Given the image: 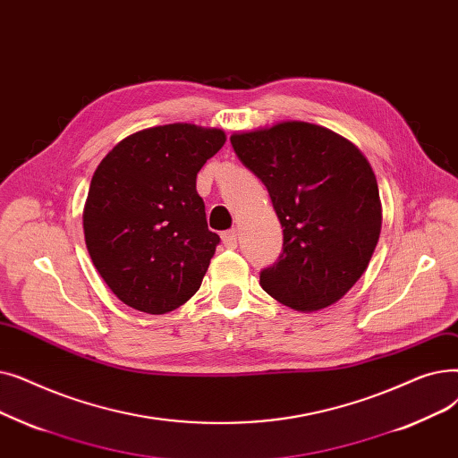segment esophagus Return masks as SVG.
I'll list each match as a JSON object with an SVG mask.
<instances>
[{"label": "esophagus", "instance_id": "1", "mask_svg": "<svg viewBox=\"0 0 458 458\" xmlns=\"http://www.w3.org/2000/svg\"><path fill=\"white\" fill-rule=\"evenodd\" d=\"M222 242H224V246H225V248L234 250V248H236V244H238V234H236V231H234V229L225 231V233L222 234Z\"/></svg>", "mask_w": 458, "mask_h": 458}]
</instances>
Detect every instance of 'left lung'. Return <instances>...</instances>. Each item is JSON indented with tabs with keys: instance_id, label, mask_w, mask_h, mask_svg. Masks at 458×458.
I'll use <instances>...</instances> for the list:
<instances>
[{
	"instance_id": "8db88e82",
	"label": "left lung",
	"mask_w": 458,
	"mask_h": 458,
	"mask_svg": "<svg viewBox=\"0 0 458 458\" xmlns=\"http://www.w3.org/2000/svg\"><path fill=\"white\" fill-rule=\"evenodd\" d=\"M231 143L267 186L283 227V253L260 272V287L301 313L330 308L378 244L382 203L371 164L352 141L303 121L233 132Z\"/></svg>"
}]
</instances>
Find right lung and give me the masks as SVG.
I'll list each match as a JSON object with an SVG mask.
<instances>
[{"label":"right lung","instance_id":"1","mask_svg":"<svg viewBox=\"0 0 458 458\" xmlns=\"http://www.w3.org/2000/svg\"><path fill=\"white\" fill-rule=\"evenodd\" d=\"M225 140L222 128L150 126L121 140L95 169L85 246L126 306L164 315L199 291L220 236L208 231L195 179Z\"/></svg>","mask_w":458,"mask_h":458}]
</instances>
